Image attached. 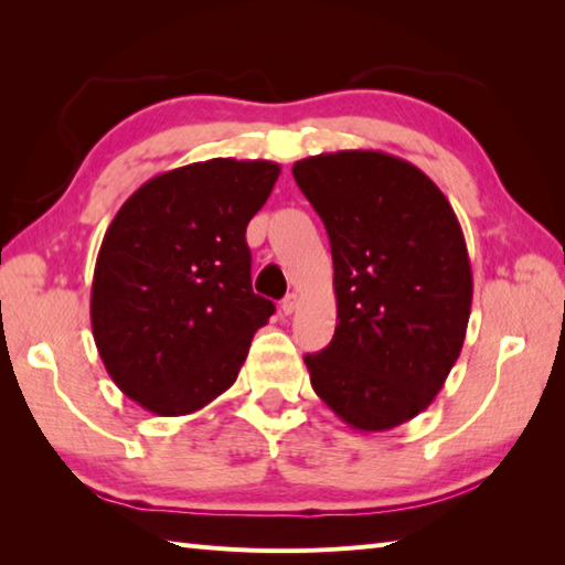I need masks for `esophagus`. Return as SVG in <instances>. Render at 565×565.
I'll return each instance as SVG.
<instances>
[{"label":"esophagus","instance_id":"1","mask_svg":"<svg viewBox=\"0 0 565 565\" xmlns=\"http://www.w3.org/2000/svg\"><path fill=\"white\" fill-rule=\"evenodd\" d=\"M296 308H298V296L296 294H289L281 301V313L284 316H294L296 313Z\"/></svg>","mask_w":565,"mask_h":565}]
</instances>
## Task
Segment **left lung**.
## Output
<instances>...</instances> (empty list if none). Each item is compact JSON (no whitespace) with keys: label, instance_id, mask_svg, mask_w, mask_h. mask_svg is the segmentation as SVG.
Here are the masks:
<instances>
[{"label":"left lung","instance_id":"obj_1","mask_svg":"<svg viewBox=\"0 0 565 565\" xmlns=\"http://www.w3.org/2000/svg\"><path fill=\"white\" fill-rule=\"evenodd\" d=\"M294 179L326 223L338 296L332 342L306 354L310 383L350 427H398L461 354L473 274L459 218L423 170L379 150L298 160Z\"/></svg>","mask_w":565,"mask_h":565}]
</instances>
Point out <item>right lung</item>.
<instances>
[{"mask_svg": "<svg viewBox=\"0 0 565 565\" xmlns=\"http://www.w3.org/2000/svg\"><path fill=\"white\" fill-rule=\"evenodd\" d=\"M269 160L213 158L152 177L99 247L92 332L114 383L146 411H201L233 386L274 303L252 291V221L279 179Z\"/></svg>", "mask_w": 565, "mask_h": 565, "instance_id": "add662e5", "label": "right lung"}]
</instances>
